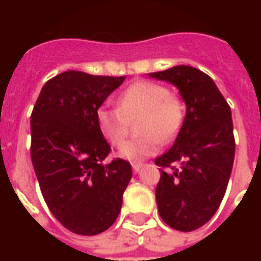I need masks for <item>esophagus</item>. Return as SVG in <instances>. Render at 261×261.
<instances>
[{
  "mask_svg": "<svg viewBox=\"0 0 261 261\" xmlns=\"http://www.w3.org/2000/svg\"><path fill=\"white\" fill-rule=\"evenodd\" d=\"M142 167H144V164H141V163H134V164H132V168H134L135 173H139V171L142 170Z\"/></svg>",
  "mask_w": 261,
  "mask_h": 261,
  "instance_id": "1",
  "label": "esophagus"
}]
</instances>
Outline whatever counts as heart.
Returning a JSON list of instances; mask_svg holds the SVG:
<instances>
[{"mask_svg": "<svg viewBox=\"0 0 261 261\" xmlns=\"http://www.w3.org/2000/svg\"><path fill=\"white\" fill-rule=\"evenodd\" d=\"M185 103L163 84L136 81L120 93L117 107L101 106L95 122L101 135L113 146L122 145L129 134V122H136L139 138L126 142L119 155L129 161L152 156L161 142H171L185 122Z\"/></svg>", "mask_w": 261, "mask_h": 261, "instance_id": "b5f03b06", "label": "heart"}]
</instances>
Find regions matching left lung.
<instances>
[{
	"mask_svg": "<svg viewBox=\"0 0 261 261\" xmlns=\"http://www.w3.org/2000/svg\"><path fill=\"white\" fill-rule=\"evenodd\" d=\"M149 76L177 87L186 103L174 145L155 160L161 167L158 212L177 231H195L215 215L229 181L236 155L231 109L214 80L193 66H173Z\"/></svg>",
	"mask_w": 261,
	"mask_h": 261,
	"instance_id": "left-lung-1",
	"label": "left lung"
}]
</instances>
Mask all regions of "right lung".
<instances>
[{
  "label": "right lung",
  "instance_id": "1",
  "mask_svg": "<svg viewBox=\"0 0 261 261\" xmlns=\"http://www.w3.org/2000/svg\"><path fill=\"white\" fill-rule=\"evenodd\" d=\"M126 76L66 71L50 78L30 119V155L52 215L78 236H97L115 224L132 167L115 158L95 112Z\"/></svg>",
  "mask_w": 261,
  "mask_h": 261
}]
</instances>
